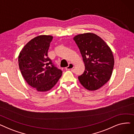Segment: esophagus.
Here are the masks:
<instances>
[{"label": "esophagus", "instance_id": "34e87169", "mask_svg": "<svg viewBox=\"0 0 134 134\" xmlns=\"http://www.w3.org/2000/svg\"><path fill=\"white\" fill-rule=\"evenodd\" d=\"M74 68V65L72 63H69L68 66H67V67H66V70H70V69H72Z\"/></svg>", "mask_w": 134, "mask_h": 134}]
</instances>
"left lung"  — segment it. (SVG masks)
<instances>
[{"instance_id": "obj_1", "label": "left lung", "mask_w": 134, "mask_h": 134, "mask_svg": "<svg viewBox=\"0 0 134 134\" xmlns=\"http://www.w3.org/2000/svg\"><path fill=\"white\" fill-rule=\"evenodd\" d=\"M78 46L85 71L78 76L81 85L90 91L99 89L110 79L114 58L110 47L100 37L93 33L76 35L73 38Z\"/></svg>"}]
</instances>
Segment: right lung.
Here are the masks:
<instances>
[{
	"label": "right lung",
	"mask_w": 134,
	"mask_h": 134,
	"mask_svg": "<svg viewBox=\"0 0 134 134\" xmlns=\"http://www.w3.org/2000/svg\"><path fill=\"white\" fill-rule=\"evenodd\" d=\"M53 36L40 35L24 47L18 56L20 71L26 82L40 92L52 89L62 71L48 58V52Z\"/></svg>",
	"instance_id": "add662e5"
}]
</instances>
